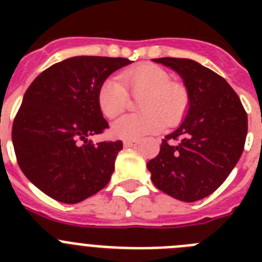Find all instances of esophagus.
I'll list each match as a JSON object with an SVG mask.
<instances>
[{
  "instance_id": "1",
  "label": "esophagus",
  "mask_w": 262,
  "mask_h": 262,
  "mask_svg": "<svg viewBox=\"0 0 262 262\" xmlns=\"http://www.w3.org/2000/svg\"><path fill=\"white\" fill-rule=\"evenodd\" d=\"M139 144V140H124L123 142V145L126 148H129V147H135V145Z\"/></svg>"
}]
</instances>
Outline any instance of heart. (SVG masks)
<instances>
[{
    "label": "heart",
    "instance_id": "b5f03b06",
    "mask_svg": "<svg viewBox=\"0 0 262 262\" xmlns=\"http://www.w3.org/2000/svg\"><path fill=\"white\" fill-rule=\"evenodd\" d=\"M128 93L139 98L140 114L124 115L114 122L111 134L118 139L139 140L164 126L178 123L189 107V92L172 81L169 72L155 64H142L108 77L99 85L98 105L102 114L115 118L127 107Z\"/></svg>",
    "mask_w": 262,
    "mask_h": 262
}]
</instances>
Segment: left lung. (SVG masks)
<instances>
[{
  "label": "left lung",
  "mask_w": 262,
  "mask_h": 262,
  "mask_svg": "<svg viewBox=\"0 0 262 262\" xmlns=\"http://www.w3.org/2000/svg\"><path fill=\"white\" fill-rule=\"evenodd\" d=\"M189 92V110L181 126L163 139L148 161L157 189L184 202L214 193L239 161L248 133V117L226 80L190 59L161 57Z\"/></svg>",
  "instance_id": "left-lung-1"
}]
</instances>
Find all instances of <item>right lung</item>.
<instances>
[{"instance_id": "right-lung-1", "label": "right lung", "mask_w": 262, "mask_h": 262, "mask_svg": "<svg viewBox=\"0 0 262 262\" xmlns=\"http://www.w3.org/2000/svg\"><path fill=\"white\" fill-rule=\"evenodd\" d=\"M123 57L75 56L41 72L23 96L11 139L18 165L45 194L78 203L102 190L123 143L93 144L88 136L108 128L98 105L99 85Z\"/></svg>"}]
</instances>
